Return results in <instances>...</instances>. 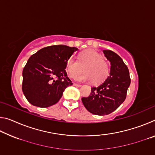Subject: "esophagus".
I'll use <instances>...</instances> for the list:
<instances>
[{
	"label": "esophagus",
	"instance_id": "obj_1",
	"mask_svg": "<svg viewBox=\"0 0 155 155\" xmlns=\"http://www.w3.org/2000/svg\"><path fill=\"white\" fill-rule=\"evenodd\" d=\"M73 85H74V86H76V87H81V85H79V84H77V83H73Z\"/></svg>",
	"mask_w": 155,
	"mask_h": 155
}]
</instances>
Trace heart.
I'll return each mask as SVG.
<instances>
[{
	"label": "heart",
	"instance_id": "1",
	"mask_svg": "<svg viewBox=\"0 0 155 155\" xmlns=\"http://www.w3.org/2000/svg\"><path fill=\"white\" fill-rule=\"evenodd\" d=\"M84 70L85 74L77 77V80L91 81L94 85L104 82L109 74V66L103 56L92 50L81 52L78 60L70 59L68 62L66 71L70 77H77Z\"/></svg>",
	"mask_w": 155,
	"mask_h": 155
}]
</instances>
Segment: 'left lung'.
<instances>
[{
    "instance_id": "8db88e82",
    "label": "left lung",
    "mask_w": 155,
    "mask_h": 155,
    "mask_svg": "<svg viewBox=\"0 0 155 155\" xmlns=\"http://www.w3.org/2000/svg\"><path fill=\"white\" fill-rule=\"evenodd\" d=\"M103 52L111 62L110 75L98 87L91 88L90 96L81 99L88 111L98 115L110 114L118 108L126 99L130 84L129 71L121 57L109 50Z\"/></svg>"
}]
</instances>
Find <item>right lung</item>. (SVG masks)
Here are the masks:
<instances>
[{
  "mask_svg": "<svg viewBox=\"0 0 155 155\" xmlns=\"http://www.w3.org/2000/svg\"><path fill=\"white\" fill-rule=\"evenodd\" d=\"M77 50L65 45L50 46L30 57L22 71V89L31 104L44 108L59 101L65 89L72 85L65 68Z\"/></svg>",
  "mask_w": 155,
  "mask_h": 155,
  "instance_id": "right-lung-1",
  "label": "right lung"
}]
</instances>
